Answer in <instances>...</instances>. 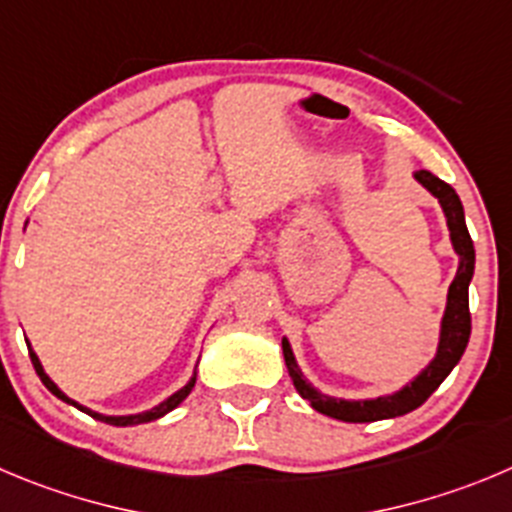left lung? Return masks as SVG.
I'll use <instances>...</instances> for the list:
<instances>
[{"label":"left lung","instance_id":"1","mask_svg":"<svg viewBox=\"0 0 512 512\" xmlns=\"http://www.w3.org/2000/svg\"><path fill=\"white\" fill-rule=\"evenodd\" d=\"M414 179L432 194L442 207L447 229H450L452 250L457 252V275L447 290V305H444L442 321H439V343L434 358L414 376L409 384L401 386L394 394L374 396V399H341V396H328L321 389H315L300 371L295 361L293 346L283 336V356L288 364V374L293 379V386L298 394L308 401L315 412L326 414V417L341 419V422H379V419H394L401 414L414 412L422 407L424 401L434 394L450 371L460 364L462 353H465L467 341H470V290L472 275H475V245L470 240L465 224V209H462L460 197L450 184H444L429 171H414Z\"/></svg>","mask_w":512,"mask_h":512}]
</instances>
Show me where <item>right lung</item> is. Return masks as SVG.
I'll use <instances>...</instances> for the list:
<instances>
[{"mask_svg": "<svg viewBox=\"0 0 512 512\" xmlns=\"http://www.w3.org/2000/svg\"><path fill=\"white\" fill-rule=\"evenodd\" d=\"M27 348H30V358H32V366H35L37 376H40V379H42V384H45L47 389H50L52 394L57 396V399H62V401H65V404H70V407L80 409V412L90 414V417H93V419H98V422L113 424V427H136V424H146V422H154V419H161V417H164V414H169L171 409H176V407H179L181 401H184L186 396L191 394V389H194V384H197V371H194V374H191V379L186 381V384L181 386L179 391H174V394H171L169 399H164V401H161L159 407H154V409H146V412H138V414H100V412H93V409L83 407V404H78V401H75V399H70V396L65 394V391H62L60 386H57L55 381H52L50 376L45 374V369H42V364H40V358H37V353L32 351V346H27Z\"/></svg>", "mask_w": 512, "mask_h": 512, "instance_id": "obj_1", "label": "right lung"}]
</instances>
